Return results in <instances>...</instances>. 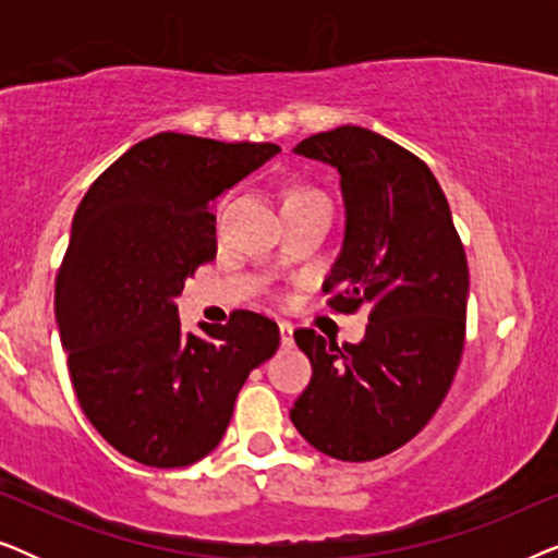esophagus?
I'll use <instances>...</instances> for the list:
<instances>
[{"label":"esophagus","mask_w":558,"mask_h":558,"mask_svg":"<svg viewBox=\"0 0 558 558\" xmlns=\"http://www.w3.org/2000/svg\"><path fill=\"white\" fill-rule=\"evenodd\" d=\"M279 335H281V345L292 348V342H294V327L289 325V323H279Z\"/></svg>","instance_id":"1"}]
</instances>
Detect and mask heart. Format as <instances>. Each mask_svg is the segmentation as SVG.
Returning <instances> with one entry per match:
<instances>
[{"label":"heart","mask_w":558,"mask_h":558,"mask_svg":"<svg viewBox=\"0 0 558 558\" xmlns=\"http://www.w3.org/2000/svg\"><path fill=\"white\" fill-rule=\"evenodd\" d=\"M296 195H319V193H312V190H294V193H289V197H296Z\"/></svg>","instance_id":"obj_1"}]
</instances>
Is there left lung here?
I'll return each mask as SVG.
<instances>
[{"label":"left lung","mask_w":558,"mask_h":558,"mask_svg":"<svg viewBox=\"0 0 558 558\" xmlns=\"http://www.w3.org/2000/svg\"><path fill=\"white\" fill-rule=\"evenodd\" d=\"M296 155L340 172L345 239L323 289L335 312L368 307L357 345L294 332L312 378L292 424L342 462L378 460L429 424L464 350L468 256L437 178L363 126L312 134Z\"/></svg>","instance_id":"1"}]
</instances>
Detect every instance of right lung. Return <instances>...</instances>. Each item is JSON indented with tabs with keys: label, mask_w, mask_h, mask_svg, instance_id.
<instances>
[{
	"label": "right lung",
	"mask_w": 558,
	"mask_h": 558,
	"mask_svg": "<svg viewBox=\"0 0 558 558\" xmlns=\"http://www.w3.org/2000/svg\"><path fill=\"white\" fill-rule=\"evenodd\" d=\"M271 142L162 132L98 174L73 216L56 279V319L73 391L121 454L185 468L218 447L248 373L279 327L235 310L182 332L174 300L216 258V197L279 155Z\"/></svg>",
	"instance_id": "right-lung-1"
}]
</instances>
